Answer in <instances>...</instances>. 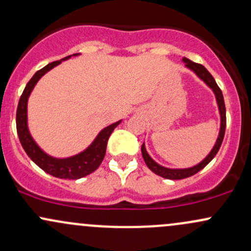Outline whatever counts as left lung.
I'll return each mask as SVG.
<instances>
[{"label":"left lung","instance_id":"1","mask_svg":"<svg viewBox=\"0 0 251 251\" xmlns=\"http://www.w3.org/2000/svg\"><path fill=\"white\" fill-rule=\"evenodd\" d=\"M184 63H186V67L188 69H191L192 71H194L197 74V76L199 78H201L208 87L213 90L214 95H216L217 99V103H218V108H219V113H220V131H219V136L218 139H217L216 144H214L213 149L211 150V152L208 153L207 157L205 159H202L199 164L197 166L191 167V168H186V169H170V168H166V167H162L159 166L158 163H156L150 156L147 152V149H145L144 143L142 145V155L143 158H144L145 163L151 172H153L155 174L162 176L164 178H169V180H182V178L189 177V176L197 174L198 172L203 169L208 163L214 158V156L217 155V152L219 151L220 145H222L223 139H224V134H225V127H226V109H225V103H224V98H223V93L220 90V88L218 87V84L216 83V79L213 78V76L211 75L210 73L207 71L203 65L199 64V63H194L192 60H189L188 58H184L182 59Z\"/></svg>","mask_w":251,"mask_h":251}]
</instances>
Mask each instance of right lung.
I'll use <instances>...</instances> for the list:
<instances>
[{
	"label": "right lung",
	"mask_w": 251,
	"mask_h": 251,
	"mask_svg": "<svg viewBox=\"0 0 251 251\" xmlns=\"http://www.w3.org/2000/svg\"><path fill=\"white\" fill-rule=\"evenodd\" d=\"M73 56H77V53L73 54ZM70 57L71 56H68L60 60L50 63L46 67L38 70L33 75L32 78L29 79V82L26 84V88H25L18 104V111H16V131H18L19 139H20L24 150L26 151L29 158L38 167L41 168L44 172L54 176V177L65 178V180L67 178H69V180H77V178L84 177V176L92 174L93 172H95L100 167L101 162L103 161V157L106 155L107 142H108L109 136L114 131V128L121 123V120L104 127L98 134L94 142L85 149L83 152L73 157H68V158H54V157L49 156L48 153L44 152L38 147L37 143L33 140L31 133H29L28 127H27V101H28V96L41 76L45 75L48 71L56 67V65L60 64L62 60L69 59Z\"/></svg>",
	"instance_id": "right-lung-1"
}]
</instances>
